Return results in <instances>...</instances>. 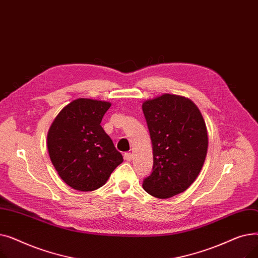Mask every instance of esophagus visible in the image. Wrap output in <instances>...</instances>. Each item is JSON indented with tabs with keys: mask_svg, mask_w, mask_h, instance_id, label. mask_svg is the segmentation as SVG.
<instances>
[{
	"mask_svg": "<svg viewBox=\"0 0 258 258\" xmlns=\"http://www.w3.org/2000/svg\"><path fill=\"white\" fill-rule=\"evenodd\" d=\"M124 160H126L127 162L132 161V160H133V154H131V153H125V154H124Z\"/></svg>",
	"mask_w": 258,
	"mask_h": 258,
	"instance_id": "34e87169",
	"label": "esophagus"
}]
</instances>
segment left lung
I'll use <instances>...</instances> for the list:
<instances>
[{
  "mask_svg": "<svg viewBox=\"0 0 258 258\" xmlns=\"http://www.w3.org/2000/svg\"><path fill=\"white\" fill-rule=\"evenodd\" d=\"M153 144L154 167L143 189L158 199L184 192L199 177L208 151L205 120L192 100L162 94L142 103Z\"/></svg>",
  "mask_w": 258,
  "mask_h": 258,
  "instance_id": "left-lung-1",
  "label": "left lung"
}]
</instances>
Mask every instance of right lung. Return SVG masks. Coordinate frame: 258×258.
<instances>
[{
    "instance_id": "add662e5",
    "label": "right lung",
    "mask_w": 258,
    "mask_h": 258,
    "mask_svg": "<svg viewBox=\"0 0 258 258\" xmlns=\"http://www.w3.org/2000/svg\"><path fill=\"white\" fill-rule=\"evenodd\" d=\"M111 102L78 98L54 118L47 147L54 168L75 190L92 191L103 186L123 162L100 122Z\"/></svg>"
}]
</instances>
